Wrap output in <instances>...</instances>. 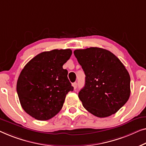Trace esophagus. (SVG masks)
<instances>
[{
    "instance_id": "esophagus-1",
    "label": "esophagus",
    "mask_w": 146,
    "mask_h": 146,
    "mask_svg": "<svg viewBox=\"0 0 146 146\" xmlns=\"http://www.w3.org/2000/svg\"><path fill=\"white\" fill-rule=\"evenodd\" d=\"M72 86H73V88H74V89H77V83H75H75H73V84H72Z\"/></svg>"
}]
</instances>
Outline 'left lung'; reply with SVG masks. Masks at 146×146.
<instances>
[{"instance_id": "left-lung-1", "label": "left lung", "mask_w": 146, "mask_h": 146, "mask_svg": "<svg viewBox=\"0 0 146 146\" xmlns=\"http://www.w3.org/2000/svg\"><path fill=\"white\" fill-rule=\"evenodd\" d=\"M74 55L86 75L79 98L87 111L99 118L115 114L130 95V75L118 57L100 48L76 50Z\"/></svg>"}]
</instances>
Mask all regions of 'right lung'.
<instances>
[{"instance_id":"right-lung-1","label":"right lung","mask_w":146,"mask_h":146,"mask_svg":"<svg viewBox=\"0 0 146 146\" xmlns=\"http://www.w3.org/2000/svg\"><path fill=\"white\" fill-rule=\"evenodd\" d=\"M72 51L53 50L39 53L22 69L16 91L26 113L38 120H48L60 111L66 94L73 91L63 65Z\"/></svg>"}]
</instances>
